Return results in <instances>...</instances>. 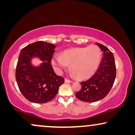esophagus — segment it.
I'll use <instances>...</instances> for the list:
<instances>
[{
  "instance_id": "34e87169",
  "label": "esophagus",
  "mask_w": 135,
  "mask_h": 135,
  "mask_svg": "<svg viewBox=\"0 0 135 135\" xmlns=\"http://www.w3.org/2000/svg\"><path fill=\"white\" fill-rule=\"evenodd\" d=\"M64 82H65L66 83H73V82L72 80H69V79H65Z\"/></svg>"
}]
</instances>
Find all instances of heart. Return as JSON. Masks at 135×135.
<instances>
[{
    "instance_id": "heart-1",
    "label": "heart",
    "mask_w": 135,
    "mask_h": 135,
    "mask_svg": "<svg viewBox=\"0 0 135 135\" xmlns=\"http://www.w3.org/2000/svg\"><path fill=\"white\" fill-rule=\"evenodd\" d=\"M101 51L97 46L74 48L66 50L61 55L53 57L51 63L55 70L60 73L70 64V69L79 79L91 77L98 68Z\"/></svg>"
}]
</instances>
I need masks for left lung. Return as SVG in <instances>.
Wrapping results in <instances>:
<instances>
[{"label":"left lung","mask_w":135,"mask_h":135,"mask_svg":"<svg viewBox=\"0 0 135 135\" xmlns=\"http://www.w3.org/2000/svg\"><path fill=\"white\" fill-rule=\"evenodd\" d=\"M96 44L103 51L100 64L93 77L80 83L81 90L75 93L77 98L84 102H96L106 97L113 86L116 77L113 53L102 44Z\"/></svg>","instance_id":"1"}]
</instances>
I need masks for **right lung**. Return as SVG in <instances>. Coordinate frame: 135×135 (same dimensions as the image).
Wrapping results in <instances>:
<instances>
[{
	"instance_id": "add662e5",
	"label": "right lung",
	"mask_w": 135,
	"mask_h": 135,
	"mask_svg": "<svg viewBox=\"0 0 135 135\" xmlns=\"http://www.w3.org/2000/svg\"><path fill=\"white\" fill-rule=\"evenodd\" d=\"M56 48L54 44L38 41L29 44L20 51L16 69L18 88L27 100L34 103L49 102L56 97L59 87L64 82L63 77L54 72L51 61ZM42 61L36 66L33 58Z\"/></svg>"
}]
</instances>
